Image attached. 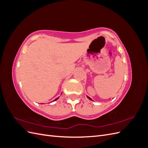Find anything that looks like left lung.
Returning <instances> with one entry per match:
<instances>
[{"label":"left lung","mask_w":148,"mask_h":148,"mask_svg":"<svg viewBox=\"0 0 148 148\" xmlns=\"http://www.w3.org/2000/svg\"><path fill=\"white\" fill-rule=\"evenodd\" d=\"M87 97H88V99H90V100H91V101H92V99H91V98H90V97H88V96H87Z\"/></svg>","instance_id":"left-lung-1"}]
</instances>
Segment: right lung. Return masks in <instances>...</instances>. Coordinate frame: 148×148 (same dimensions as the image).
Segmentation results:
<instances>
[{
  "instance_id": "obj_1",
  "label": "right lung",
  "mask_w": 148,
  "mask_h": 148,
  "mask_svg": "<svg viewBox=\"0 0 148 148\" xmlns=\"http://www.w3.org/2000/svg\"><path fill=\"white\" fill-rule=\"evenodd\" d=\"M58 99H59V97H57V98H56V99H54V101H56V100H57Z\"/></svg>"
}]
</instances>
